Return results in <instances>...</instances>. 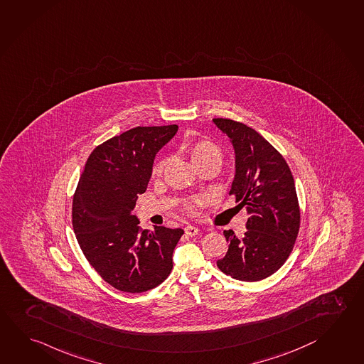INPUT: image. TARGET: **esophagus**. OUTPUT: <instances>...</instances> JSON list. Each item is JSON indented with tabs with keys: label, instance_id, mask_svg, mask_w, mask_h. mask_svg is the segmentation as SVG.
Listing matches in <instances>:
<instances>
[{
	"label": "esophagus",
	"instance_id": "obj_1",
	"mask_svg": "<svg viewBox=\"0 0 364 364\" xmlns=\"http://www.w3.org/2000/svg\"><path fill=\"white\" fill-rule=\"evenodd\" d=\"M186 235L187 236H196L200 230H198V227H195V225H187L185 228Z\"/></svg>",
	"mask_w": 364,
	"mask_h": 364
}]
</instances>
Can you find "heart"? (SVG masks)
I'll return each instance as SVG.
<instances>
[{"mask_svg": "<svg viewBox=\"0 0 364 364\" xmlns=\"http://www.w3.org/2000/svg\"><path fill=\"white\" fill-rule=\"evenodd\" d=\"M187 151L191 156L192 163L198 166L209 160H220L222 152L219 150L218 146L213 144L212 141L208 139H198L187 145ZM166 159H160L154 166H152V176H160L164 168H166ZM188 209L192 210L193 206L188 205Z\"/></svg>", "mask_w": 364, "mask_h": 364, "instance_id": "obj_1", "label": "heart"}]
</instances>
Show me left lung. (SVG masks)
<instances>
[{"mask_svg": "<svg viewBox=\"0 0 364 364\" xmlns=\"http://www.w3.org/2000/svg\"><path fill=\"white\" fill-rule=\"evenodd\" d=\"M236 154L230 195L246 208L247 231L238 238L225 231L228 252L217 262L235 279L254 282L269 277L290 257L300 228V208L286 160L267 139L244 123L215 118Z\"/></svg>", "mask_w": 364, "mask_h": 364, "instance_id": "8db88e82", "label": "left lung"}]
</instances>
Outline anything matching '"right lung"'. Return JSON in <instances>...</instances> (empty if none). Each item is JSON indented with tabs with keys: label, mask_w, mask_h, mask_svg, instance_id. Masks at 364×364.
I'll list each match as a JSON object with an SVG mask.
<instances>
[{
	"label": "right lung",
	"mask_w": 364,
	"mask_h": 364,
	"mask_svg": "<svg viewBox=\"0 0 364 364\" xmlns=\"http://www.w3.org/2000/svg\"><path fill=\"white\" fill-rule=\"evenodd\" d=\"M177 131V124L136 127L107 139L87 159L74 192L77 241L88 263L117 290L145 292L172 272L183 230H142L132 212L147 188L156 152Z\"/></svg>",
	"instance_id": "1"
}]
</instances>
